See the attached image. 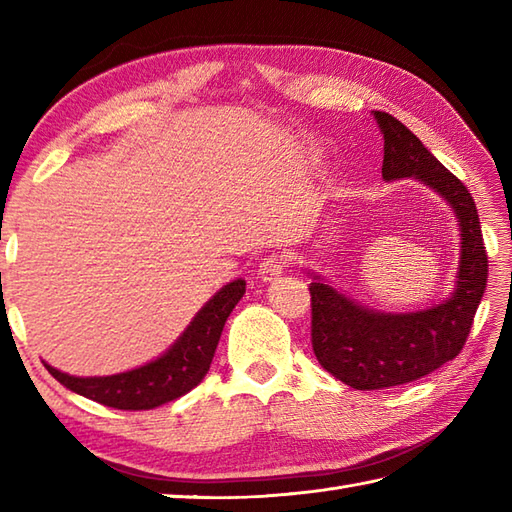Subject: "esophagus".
I'll use <instances>...</instances> for the list:
<instances>
[{"label":"esophagus","mask_w":512,"mask_h":512,"mask_svg":"<svg viewBox=\"0 0 512 512\" xmlns=\"http://www.w3.org/2000/svg\"><path fill=\"white\" fill-rule=\"evenodd\" d=\"M286 264H288L286 255H270L264 259L262 264H259L257 273H259V277H262V281H275L281 277V273H284Z\"/></svg>","instance_id":"obj_1"}]
</instances>
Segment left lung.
<instances>
[{"mask_svg":"<svg viewBox=\"0 0 512 512\" xmlns=\"http://www.w3.org/2000/svg\"><path fill=\"white\" fill-rule=\"evenodd\" d=\"M383 132V178H413L449 202L460 222L458 281L447 301L418 312H376L314 275L312 350L323 369L354 389L411 383L453 361L471 332L486 290L488 257L469 189L398 118L374 112Z\"/></svg>","mask_w":512,"mask_h":512,"instance_id":"1","label":"left lung"}]
</instances>
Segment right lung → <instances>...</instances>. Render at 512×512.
<instances>
[{"instance_id": "right-lung-1", "label": "right lung", "mask_w": 512, "mask_h": 512, "mask_svg": "<svg viewBox=\"0 0 512 512\" xmlns=\"http://www.w3.org/2000/svg\"><path fill=\"white\" fill-rule=\"evenodd\" d=\"M244 292V279H235L220 292H215L204 303V308L195 314L189 328L180 334V339L160 358L143 367L114 376L81 378L63 374L48 363L43 365L63 387H68L79 396L101 402L105 407L129 411L156 409L165 402L184 396L195 385L202 383V378L211 367L228 314L244 297Z\"/></svg>"}]
</instances>
